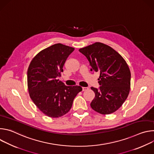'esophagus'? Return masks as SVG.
<instances>
[{"instance_id":"34e87169","label":"esophagus","mask_w":154,"mask_h":154,"mask_svg":"<svg viewBox=\"0 0 154 154\" xmlns=\"http://www.w3.org/2000/svg\"><path fill=\"white\" fill-rule=\"evenodd\" d=\"M87 90H88V87H82V91H86Z\"/></svg>"}]
</instances>
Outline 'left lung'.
Wrapping results in <instances>:
<instances>
[{
  "label": "left lung",
  "mask_w": 154,
  "mask_h": 154,
  "mask_svg": "<svg viewBox=\"0 0 154 154\" xmlns=\"http://www.w3.org/2000/svg\"><path fill=\"white\" fill-rule=\"evenodd\" d=\"M90 62L91 71L99 73V89L91 87L95 97L90 105L94 111L109 115L118 109L128 97L131 74L122 57L111 47L95 42L79 49Z\"/></svg>",
  "instance_id": "left-lung-1"
}]
</instances>
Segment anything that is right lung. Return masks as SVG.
I'll return each instance as SVG.
<instances>
[{"label":"right lung","instance_id":"right-lung-1","mask_svg":"<svg viewBox=\"0 0 154 154\" xmlns=\"http://www.w3.org/2000/svg\"><path fill=\"white\" fill-rule=\"evenodd\" d=\"M74 48L58 43L39 52L31 61L27 71L30 98L44 114L55 118L66 114L74 98L82 91L80 86H66L58 78Z\"/></svg>","mask_w":154,"mask_h":154}]
</instances>
